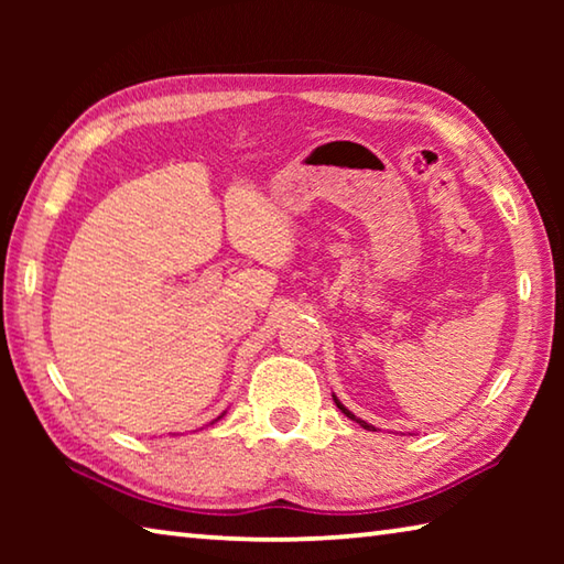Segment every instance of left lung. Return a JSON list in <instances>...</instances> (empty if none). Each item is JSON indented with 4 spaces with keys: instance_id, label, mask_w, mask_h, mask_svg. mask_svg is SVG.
<instances>
[{
    "instance_id": "obj_1",
    "label": "left lung",
    "mask_w": 564,
    "mask_h": 564,
    "mask_svg": "<svg viewBox=\"0 0 564 564\" xmlns=\"http://www.w3.org/2000/svg\"><path fill=\"white\" fill-rule=\"evenodd\" d=\"M333 400H336V405L340 408V413H343V415H348L350 420H356V423H358L360 427H366V431H376V427H373V425H370V423H366V420H360V417H356V415H352V413H350V410H348L346 405H343V403H340V400H338L336 395H333Z\"/></svg>"
}]
</instances>
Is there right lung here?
I'll return each mask as SVG.
<instances>
[{
  "mask_svg": "<svg viewBox=\"0 0 564 564\" xmlns=\"http://www.w3.org/2000/svg\"><path fill=\"white\" fill-rule=\"evenodd\" d=\"M218 417H221V415H218Z\"/></svg>",
  "mask_w": 564,
  "mask_h": 564,
  "instance_id": "obj_1",
  "label": "right lung"
}]
</instances>
